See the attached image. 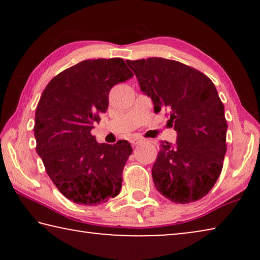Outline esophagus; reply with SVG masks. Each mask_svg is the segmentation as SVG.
<instances>
[{
    "label": "esophagus",
    "mask_w": 260,
    "mask_h": 260,
    "mask_svg": "<svg viewBox=\"0 0 260 260\" xmlns=\"http://www.w3.org/2000/svg\"><path fill=\"white\" fill-rule=\"evenodd\" d=\"M143 142V139L138 138V136H134V138L131 139V143L133 144V146H138V144L142 143Z\"/></svg>",
    "instance_id": "1"
}]
</instances>
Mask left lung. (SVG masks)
<instances>
[{"label": "left lung", "instance_id": "8db88e82", "mask_svg": "<svg viewBox=\"0 0 260 260\" xmlns=\"http://www.w3.org/2000/svg\"><path fill=\"white\" fill-rule=\"evenodd\" d=\"M155 112L169 111L177 146L161 142L152 179L171 202L187 204L209 193L226 155L225 108L213 82L199 70L160 57L126 60Z\"/></svg>", "mask_w": 260, "mask_h": 260}]
</instances>
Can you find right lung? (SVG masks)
Segmentation results:
<instances>
[{
    "label": "right lung",
    "mask_w": 260,
    "mask_h": 260,
    "mask_svg": "<svg viewBox=\"0 0 260 260\" xmlns=\"http://www.w3.org/2000/svg\"><path fill=\"white\" fill-rule=\"evenodd\" d=\"M133 77L121 58L82 60L48 83L35 111L37 152L57 189L73 203L99 205L119 193L129 142L98 143L90 134L109 91Z\"/></svg>",
    "instance_id": "1"
}]
</instances>
